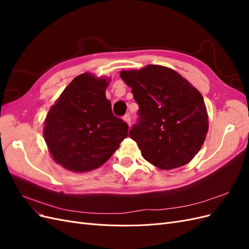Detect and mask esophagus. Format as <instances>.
I'll list each match as a JSON object with an SVG mask.
<instances>
[{"instance_id": "1", "label": "esophagus", "mask_w": 249, "mask_h": 249, "mask_svg": "<svg viewBox=\"0 0 249 249\" xmlns=\"http://www.w3.org/2000/svg\"><path fill=\"white\" fill-rule=\"evenodd\" d=\"M124 119L125 120L127 124L131 125V123H132V117H131V115H130V114H125V115H124Z\"/></svg>"}]
</instances>
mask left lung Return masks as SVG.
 <instances>
[{"label": "left lung", "instance_id": "8db88e82", "mask_svg": "<svg viewBox=\"0 0 249 249\" xmlns=\"http://www.w3.org/2000/svg\"><path fill=\"white\" fill-rule=\"evenodd\" d=\"M138 104V119L129 136L143 158L160 169L189 163L208 132V113L196 88L177 71L161 65L122 71Z\"/></svg>", "mask_w": 249, "mask_h": 249}]
</instances>
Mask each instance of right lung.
<instances>
[{
	"mask_svg": "<svg viewBox=\"0 0 249 249\" xmlns=\"http://www.w3.org/2000/svg\"><path fill=\"white\" fill-rule=\"evenodd\" d=\"M106 79L74 78L50 109L43 136L50 153L66 169L85 172L108 161L127 137L129 125L114 116Z\"/></svg>",
	"mask_w": 249,
	"mask_h": 249,
	"instance_id": "right-lung-1",
	"label": "right lung"
}]
</instances>
